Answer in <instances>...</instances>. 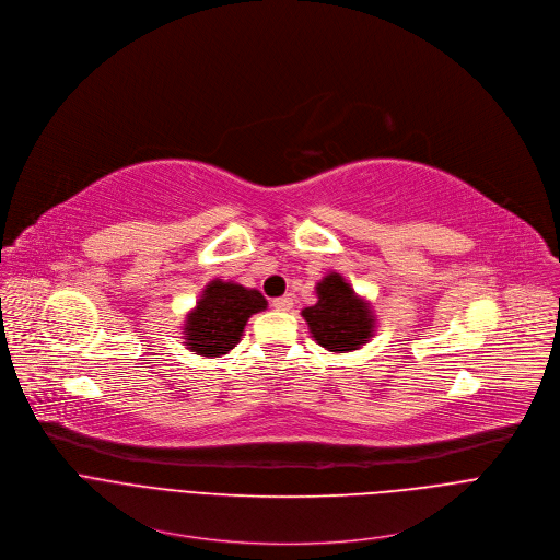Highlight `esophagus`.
Wrapping results in <instances>:
<instances>
[{
  "label": "esophagus",
  "mask_w": 560,
  "mask_h": 560,
  "mask_svg": "<svg viewBox=\"0 0 560 560\" xmlns=\"http://www.w3.org/2000/svg\"><path fill=\"white\" fill-rule=\"evenodd\" d=\"M271 304H273L276 311H291L293 308V298L291 295H282V298H276Z\"/></svg>",
  "instance_id": "esophagus-1"
}]
</instances>
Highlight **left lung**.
Masks as SVG:
<instances>
[{"mask_svg":"<svg viewBox=\"0 0 560 560\" xmlns=\"http://www.w3.org/2000/svg\"><path fill=\"white\" fill-rule=\"evenodd\" d=\"M317 302L302 308L311 338L328 353H353L366 347L377 330L373 304L355 293L353 284L338 271L326 273L315 284Z\"/></svg>","mask_w":560,"mask_h":560,"instance_id":"8db88e82","label":"left lung"}]
</instances>
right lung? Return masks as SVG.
<instances>
[{"instance_id": "add662e5", "label": "right lung", "mask_w": 560, "mask_h": 560, "mask_svg": "<svg viewBox=\"0 0 560 560\" xmlns=\"http://www.w3.org/2000/svg\"><path fill=\"white\" fill-rule=\"evenodd\" d=\"M265 308L267 300L258 289L213 278L183 317V347L202 360L228 355L241 342L249 317Z\"/></svg>"}]
</instances>
